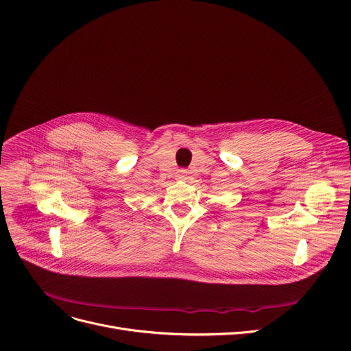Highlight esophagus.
<instances>
[{
  "instance_id": "1",
  "label": "esophagus",
  "mask_w": 351,
  "mask_h": 351,
  "mask_svg": "<svg viewBox=\"0 0 351 351\" xmlns=\"http://www.w3.org/2000/svg\"><path fill=\"white\" fill-rule=\"evenodd\" d=\"M177 178H178V180H186V171H185V170H178Z\"/></svg>"
}]
</instances>
